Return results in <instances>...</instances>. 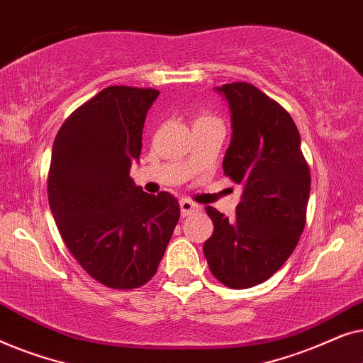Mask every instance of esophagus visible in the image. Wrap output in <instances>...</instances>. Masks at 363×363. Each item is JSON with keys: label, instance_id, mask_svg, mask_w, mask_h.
Wrapping results in <instances>:
<instances>
[{"label": "esophagus", "instance_id": "34e87169", "mask_svg": "<svg viewBox=\"0 0 363 363\" xmlns=\"http://www.w3.org/2000/svg\"><path fill=\"white\" fill-rule=\"evenodd\" d=\"M201 208L196 205V203H193L190 200H180V211H182V216L185 218L188 215H191V213H196L200 211Z\"/></svg>", "mask_w": 363, "mask_h": 363}]
</instances>
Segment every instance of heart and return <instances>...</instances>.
Segmentation results:
<instances>
[{
	"instance_id": "obj_1",
	"label": "heart",
	"mask_w": 363,
	"mask_h": 363,
	"mask_svg": "<svg viewBox=\"0 0 363 363\" xmlns=\"http://www.w3.org/2000/svg\"><path fill=\"white\" fill-rule=\"evenodd\" d=\"M203 121H218V118H216V117L208 116V113H201V116H198V117H196V121H195V122H203Z\"/></svg>"
}]
</instances>
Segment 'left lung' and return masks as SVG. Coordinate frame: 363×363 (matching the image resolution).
<instances>
[{"mask_svg":"<svg viewBox=\"0 0 363 363\" xmlns=\"http://www.w3.org/2000/svg\"><path fill=\"white\" fill-rule=\"evenodd\" d=\"M231 108L233 137L223 172L242 186L236 216L213 206V235L203 245L211 274L231 289L261 284L281 269L306 226L311 170L294 121L247 82L218 87Z\"/></svg>","mask_w":363,"mask_h":363,"instance_id":"left-lung-1","label":"left lung"}]
</instances>
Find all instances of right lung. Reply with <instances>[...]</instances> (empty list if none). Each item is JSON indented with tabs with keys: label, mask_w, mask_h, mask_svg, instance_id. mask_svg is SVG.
I'll return each mask as SVG.
<instances>
[{
	"label": "right lung",
	"mask_w": 363,
	"mask_h": 363,
	"mask_svg": "<svg viewBox=\"0 0 363 363\" xmlns=\"http://www.w3.org/2000/svg\"><path fill=\"white\" fill-rule=\"evenodd\" d=\"M157 89L111 86L66 118L52 145L48 196L64 245L111 289L155 276L175 230V196L148 195L130 178Z\"/></svg>",
	"instance_id": "add662e5"
}]
</instances>
